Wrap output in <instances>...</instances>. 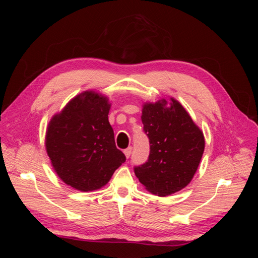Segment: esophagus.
Masks as SVG:
<instances>
[{
    "mask_svg": "<svg viewBox=\"0 0 258 258\" xmlns=\"http://www.w3.org/2000/svg\"><path fill=\"white\" fill-rule=\"evenodd\" d=\"M123 153H124V155H126V157H127V158H129V157H130V155H131V153H132V147L130 146V147L126 148V150L123 151Z\"/></svg>",
    "mask_w": 258,
    "mask_h": 258,
    "instance_id": "obj_1",
    "label": "esophagus"
}]
</instances>
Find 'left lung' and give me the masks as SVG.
Listing matches in <instances>:
<instances>
[{"instance_id":"obj_1","label":"left lung","mask_w":258,"mask_h":258,"mask_svg":"<svg viewBox=\"0 0 258 258\" xmlns=\"http://www.w3.org/2000/svg\"><path fill=\"white\" fill-rule=\"evenodd\" d=\"M145 103L143 130L150 140V156L135 167V173L147 190L160 197L188 185L205 151V137L185 108L171 98Z\"/></svg>"}]
</instances>
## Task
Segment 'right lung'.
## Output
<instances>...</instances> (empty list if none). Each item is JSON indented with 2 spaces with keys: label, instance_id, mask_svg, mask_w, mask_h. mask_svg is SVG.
<instances>
[{
  "label": "right lung",
  "instance_id": "obj_1",
  "mask_svg": "<svg viewBox=\"0 0 258 258\" xmlns=\"http://www.w3.org/2000/svg\"><path fill=\"white\" fill-rule=\"evenodd\" d=\"M110 108L106 97L84 91L48 123L45 145L51 165L62 181L77 190L101 188L126 161L115 145Z\"/></svg>",
  "mask_w": 258,
  "mask_h": 258
}]
</instances>
